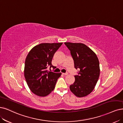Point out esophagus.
<instances>
[{"instance_id": "obj_1", "label": "esophagus", "mask_w": 123, "mask_h": 123, "mask_svg": "<svg viewBox=\"0 0 123 123\" xmlns=\"http://www.w3.org/2000/svg\"><path fill=\"white\" fill-rule=\"evenodd\" d=\"M63 74L64 75H67L68 74L67 72H66V73H63Z\"/></svg>"}]
</instances>
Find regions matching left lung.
<instances>
[{
	"label": "left lung",
	"instance_id": "obj_1",
	"mask_svg": "<svg viewBox=\"0 0 123 123\" xmlns=\"http://www.w3.org/2000/svg\"><path fill=\"white\" fill-rule=\"evenodd\" d=\"M64 43L70 51L75 68L79 69V75L74 76L75 81L70 86V90L77 97H85L93 91L98 80V58L96 54L84 43Z\"/></svg>",
	"mask_w": 123,
	"mask_h": 123
}]
</instances>
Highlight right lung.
<instances>
[{
	"instance_id": "right-lung-1",
	"label": "right lung",
	"mask_w": 123,
	"mask_h": 123,
	"mask_svg": "<svg viewBox=\"0 0 123 123\" xmlns=\"http://www.w3.org/2000/svg\"><path fill=\"white\" fill-rule=\"evenodd\" d=\"M62 43H43L35 45L26 57L24 76L31 92L40 97H44L54 90L58 79L61 73L48 71L54 67L52 61L54 54L61 47Z\"/></svg>"
}]
</instances>
